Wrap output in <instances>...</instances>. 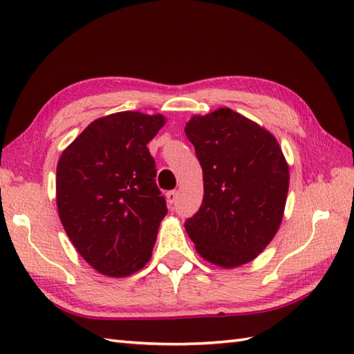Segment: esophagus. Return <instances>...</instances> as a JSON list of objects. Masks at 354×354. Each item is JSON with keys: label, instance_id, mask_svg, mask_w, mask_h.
Segmentation results:
<instances>
[{"label": "esophagus", "instance_id": "obj_1", "mask_svg": "<svg viewBox=\"0 0 354 354\" xmlns=\"http://www.w3.org/2000/svg\"><path fill=\"white\" fill-rule=\"evenodd\" d=\"M165 199H167V204L169 205H173L178 199V192L176 190H171V192H167V194H165Z\"/></svg>", "mask_w": 354, "mask_h": 354}]
</instances>
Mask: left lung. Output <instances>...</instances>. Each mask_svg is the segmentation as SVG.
Listing matches in <instances>:
<instances>
[{
	"instance_id": "1",
	"label": "left lung",
	"mask_w": 354,
	"mask_h": 354,
	"mask_svg": "<svg viewBox=\"0 0 354 354\" xmlns=\"http://www.w3.org/2000/svg\"><path fill=\"white\" fill-rule=\"evenodd\" d=\"M185 135L204 173V199L185 222L202 259L221 268L252 261L280 228L289 165L269 131L230 108L193 115Z\"/></svg>"
}]
</instances>
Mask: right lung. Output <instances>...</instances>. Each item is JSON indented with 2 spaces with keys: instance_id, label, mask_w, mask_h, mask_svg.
<instances>
[{
  "instance_id": "1",
  "label": "right lung",
  "mask_w": 354,
  "mask_h": 354,
  "mask_svg": "<svg viewBox=\"0 0 354 354\" xmlns=\"http://www.w3.org/2000/svg\"><path fill=\"white\" fill-rule=\"evenodd\" d=\"M161 114L115 112L97 118L66 147L56 169L57 213L89 266L122 278L146 266L167 213L147 142Z\"/></svg>"
}]
</instances>
